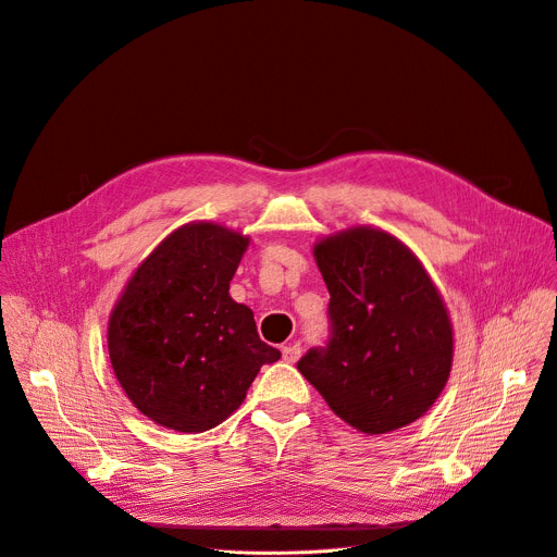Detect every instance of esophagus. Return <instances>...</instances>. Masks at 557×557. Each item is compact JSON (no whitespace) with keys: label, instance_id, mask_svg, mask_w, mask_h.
Here are the masks:
<instances>
[{"label":"esophagus","instance_id":"obj_1","mask_svg":"<svg viewBox=\"0 0 557 557\" xmlns=\"http://www.w3.org/2000/svg\"><path fill=\"white\" fill-rule=\"evenodd\" d=\"M299 352H301L299 344H288V346L282 348V358H284L286 364H295L297 358H299Z\"/></svg>","mask_w":557,"mask_h":557}]
</instances>
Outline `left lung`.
I'll use <instances>...</instances> for the list:
<instances>
[{
    "label": "left lung",
    "instance_id": "obj_1",
    "mask_svg": "<svg viewBox=\"0 0 557 557\" xmlns=\"http://www.w3.org/2000/svg\"><path fill=\"white\" fill-rule=\"evenodd\" d=\"M331 301V337L297 362L331 411L369 435L422 418L446 386L453 326L413 252L358 226L313 246Z\"/></svg>",
    "mask_w": 557,
    "mask_h": 557
}]
</instances>
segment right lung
I'll return each mask as SVG.
<instances>
[{"label":"right lung","instance_id":"obj_1","mask_svg":"<svg viewBox=\"0 0 557 557\" xmlns=\"http://www.w3.org/2000/svg\"><path fill=\"white\" fill-rule=\"evenodd\" d=\"M248 237L213 222L173 231L137 267L109 320V356L135 409L160 426L222 424L264 364L252 311L228 295Z\"/></svg>","mask_w":557,"mask_h":557}]
</instances>
